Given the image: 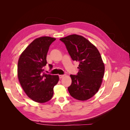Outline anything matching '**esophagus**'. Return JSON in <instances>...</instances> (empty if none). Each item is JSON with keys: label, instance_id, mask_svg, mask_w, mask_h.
Here are the masks:
<instances>
[{"label": "esophagus", "instance_id": "obj_1", "mask_svg": "<svg viewBox=\"0 0 130 130\" xmlns=\"http://www.w3.org/2000/svg\"><path fill=\"white\" fill-rule=\"evenodd\" d=\"M64 75H59L58 76H59V78H60V79H61V78H62V77H64Z\"/></svg>", "mask_w": 130, "mask_h": 130}]
</instances>
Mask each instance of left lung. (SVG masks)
<instances>
[{"label": "left lung", "mask_w": 130, "mask_h": 130, "mask_svg": "<svg viewBox=\"0 0 130 130\" xmlns=\"http://www.w3.org/2000/svg\"><path fill=\"white\" fill-rule=\"evenodd\" d=\"M64 43L73 61L79 62L77 75H70L72 84L68 90L78 100L90 99L99 89L105 72V66L96 47L87 39L71 35L60 39Z\"/></svg>", "instance_id": "left-lung-1"}]
</instances>
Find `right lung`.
Masks as SVG:
<instances>
[{
  "label": "right lung",
  "mask_w": 130,
  "mask_h": 130,
  "mask_svg": "<svg viewBox=\"0 0 130 130\" xmlns=\"http://www.w3.org/2000/svg\"><path fill=\"white\" fill-rule=\"evenodd\" d=\"M56 40L50 37H41L31 42L19 57L18 77L22 88L31 99L43 103L52 99L54 87L59 80L58 75L46 74V55L49 46ZM52 69V65L49 64Z\"/></svg>",
  "instance_id": "obj_1"
}]
</instances>
